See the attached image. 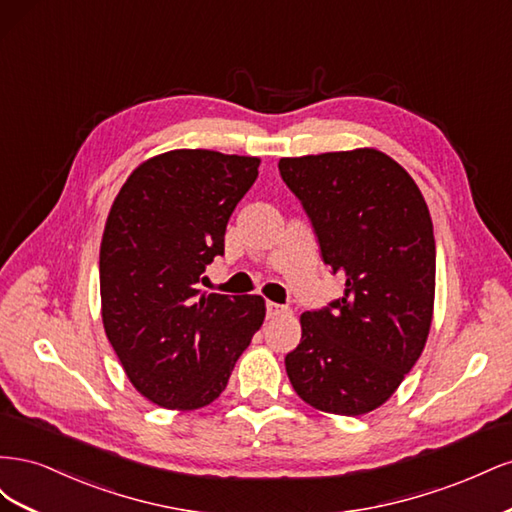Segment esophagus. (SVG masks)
Here are the masks:
<instances>
[{
	"label": "esophagus",
	"instance_id": "obj_1",
	"mask_svg": "<svg viewBox=\"0 0 512 512\" xmlns=\"http://www.w3.org/2000/svg\"><path fill=\"white\" fill-rule=\"evenodd\" d=\"M286 312H288L286 305L273 303V301L267 303V318H277V316H282V314H286Z\"/></svg>",
	"mask_w": 512,
	"mask_h": 512
}]
</instances>
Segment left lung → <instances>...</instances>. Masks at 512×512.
Returning <instances> with one entry per match:
<instances>
[{
	"mask_svg": "<svg viewBox=\"0 0 512 512\" xmlns=\"http://www.w3.org/2000/svg\"><path fill=\"white\" fill-rule=\"evenodd\" d=\"M280 175L314 228L342 297L301 316L286 354L297 395L359 416L389 399L421 356L436 292V241L421 190L376 149L282 158Z\"/></svg>",
	"mask_w": 512,
	"mask_h": 512,
	"instance_id": "left-lung-1",
	"label": "left lung"
}]
</instances>
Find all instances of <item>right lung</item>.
Listing matches in <instances>:
<instances>
[{"mask_svg":"<svg viewBox=\"0 0 512 512\" xmlns=\"http://www.w3.org/2000/svg\"><path fill=\"white\" fill-rule=\"evenodd\" d=\"M258 158L177 149L138 166L108 213L100 245L102 320L136 391L170 410L226 389L265 320L256 294H200Z\"/></svg>","mask_w":512,"mask_h":512,"instance_id":"add662e5","label":"right lung"}]
</instances>
